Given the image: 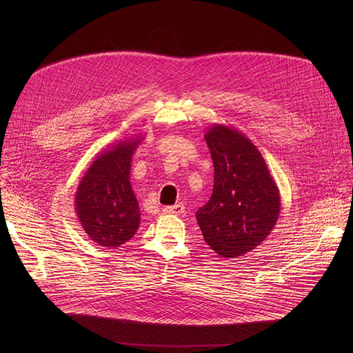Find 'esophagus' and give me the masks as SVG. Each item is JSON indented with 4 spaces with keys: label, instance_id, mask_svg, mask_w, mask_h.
<instances>
[{
    "label": "esophagus",
    "instance_id": "1",
    "mask_svg": "<svg viewBox=\"0 0 353 353\" xmlns=\"http://www.w3.org/2000/svg\"><path fill=\"white\" fill-rule=\"evenodd\" d=\"M162 212L166 214V215H180V214L184 212V205L183 204H176L173 207H165Z\"/></svg>",
    "mask_w": 353,
    "mask_h": 353
}]
</instances>
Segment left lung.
I'll list each match as a JSON object with an SVG mask.
<instances>
[{"label": "left lung", "mask_w": 353, "mask_h": 353, "mask_svg": "<svg viewBox=\"0 0 353 353\" xmlns=\"http://www.w3.org/2000/svg\"><path fill=\"white\" fill-rule=\"evenodd\" d=\"M214 162V190L195 216L204 240L219 257L234 259L261 244L281 212V196L257 146L233 127L205 132Z\"/></svg>", "instance_id": "left-lung-1"}]
</instances>
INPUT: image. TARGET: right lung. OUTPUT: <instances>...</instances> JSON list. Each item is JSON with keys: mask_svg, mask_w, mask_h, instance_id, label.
<instances>
[{"mask_svg": "<svg viewBox=\"0 0 353 353\" xmlns=\"http://www.w3.org/2000/svg\"><path fill=\"white\" fill-rule=\"evenodd\" d=\"M143 137L113 143L94 158L75 192V212L90 240L120 247L138 230L141 214L130 183L132 155Z\"/></svg>", "mask_w": 353, "mask_h": 353, "instance_id": "1", "label": "right lung"}]
</instances>
